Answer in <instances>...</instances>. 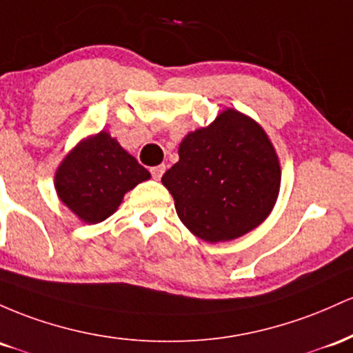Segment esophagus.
Returning <instances> with one entry per match:
<instances>
[{"label":"esophagus","mask_w":353,"mask_h":353,"mask_svg":"<svg viewBox=\"0 0 353 353\" xmlns=\"http://www.w3.org/2000/svg\"><path fill=\"white\" fill-rule=\"evenodd\" d=\"M150 172H152V176L155 178V180H160V178L163 176V173H165V165H158V166H153V168L150 170Z\"/></svg>","instance_id":"obj_1"}]
</instances>
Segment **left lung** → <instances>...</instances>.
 <instances>
[{
  "instance_id": "obj_1",
  "label": "left lung",
  "mask_w": 353,
  "mask_h": 353,
  "mask_svg": "<svg viewBox=\"0 0 353 353\" xmlns=\"http://www.w3.org/2000/svg\"><path fill=\"white\" fill-rule=\"evenodd\" d=\"M161 176L178 219L208 243L230 241L263 223L276 203L282 170L273 143L255 120L223 110L190 132Z\"/></svg>"
}]
</instances>
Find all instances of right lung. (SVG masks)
Instances as JSON below:
<instances>
[{"label": "right lung", "mask_w": 353, "mask_h": 353, "mask_svg": "<svg viewBox=\"0 0 353 353\" xmlns=\"http://www.w3.org/2000/svg\"><path fill=\"white\" fill-rule=\"evenodd\" d=\"M150 176L148 170L103 130L83 138L63 158L54 173V190L81 221L100 223L117 212L126 192Z\"/></svg>", "instance_id": "right-lung-1"}]
</instances>
